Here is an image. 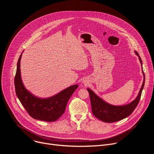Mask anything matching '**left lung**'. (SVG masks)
I'll return each mask as SVG.
<instances>
[{
    "label": "left lung",
    "mask_w": 154,
    "mask_h": 154,
    "mask_svg": "<svg viewBox=\"0 0 154 154\" xmlns=\"http://www.w3.org/2000/svg\"><path fill=\"white\" fill-rule=\"evenodd\" d=\"M135 53L138 56L140 63H141L142 66L141 58H140L137 51H135ZM143 74L144 79L142 88L139 91L138 95L134 101L126 105L119 106L111 105L104 101L102 99L97 96L89 88L87 89L89 93L92 112L93 115L99 119L101 120L102 122L106 123L116 122L129 116L136 108L140 100V97H141L142 92L145 84V73L143 71Z\"/></svg>",
    "instance_id": "8db88e82"
}]
</instances>
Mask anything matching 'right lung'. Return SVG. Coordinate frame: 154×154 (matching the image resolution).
Wrapping results in <instances>:
<instances>
[{
    "label": "right lung",
    "instance_id": "add662e5",
    "mask_svg": "<svg viewBox=\"0 0 154 154\" xmlns=\"http://www.w3.org/2000/svg\"><path fill=\"white\" fill-rule=\"evenodd\" d=\"M21 56L22 54L18 60L14 78L16 93L18 99L32 118L48 122L56 121L64 113L69 100L78 88V85H72L49 98L42 99L35 96L26 89L22 82L20 70Z\"/></svg>",
    "mask_w": 154,
    "mask_h": 154
}]
</instances>
